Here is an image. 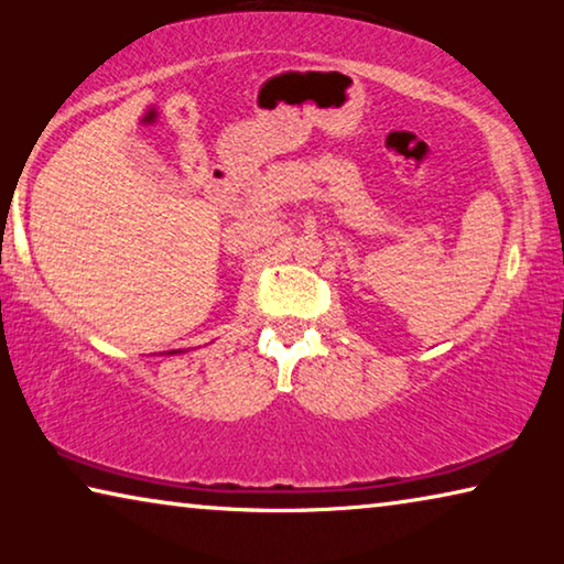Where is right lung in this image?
Here are the masks:
<instances>
[{
    "label": "right lung",
    "mask_w": 564,
    "mask_h": 564,
    "mask_svg": "<svg viewBox=\"0 0 564 564\" xmlns=\"http://www.w3.org/2000/svg\"><path fill=\"white\" fill-rule=\"evenodd\" d=\"M174 352H181V350H169V356H174Z\"/></svg>",
    "instance_id": "obj_1"
}]
</instances>
